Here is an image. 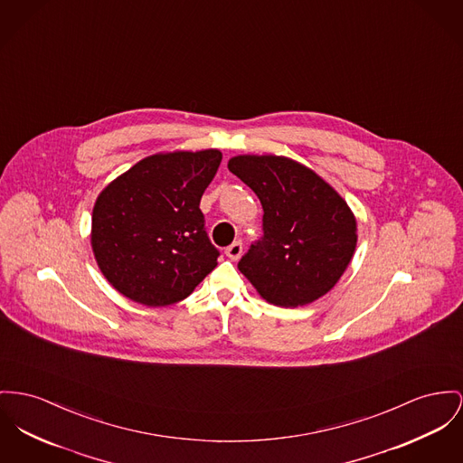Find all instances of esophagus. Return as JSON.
I'll use <instances>...</instances> for the list:
<instances>
[{
	"instance_id": "1",
	"label": "esophagus",
	"mask_w": 463,
	"mask_h": 463,
	"mask_svg": "<svg viewBox=\"0 0 463 463\" xmlns=\"http://www.w3.org/2000/svg\"><path fill=\"white\" fill-rule=\"evenodd\" d=\"M242 250H244V247H242V242L241 241H235L232 246L226 247V256L230 258V260H239L241 258V254H242Z\"/></svg>"
}]
</instances>
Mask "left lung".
Returning a JSON list of instances; mask_svg holds the SVG:
<instances>
[{
  "mask_svg": "<svg viewBox=\"0 0 463 463\" xmlns=\"http://www.w3.org/2000/svg\"><path fill=\"white\" fill-rule=\"evenodd\" d=\"M228 168L263 207V235L239 270L270 304L306 306L328 293L356 247V219L307 166L282 156H237Z\"/></svg>",
  "mask_w": 463,
  "mask_h": 463,
  "instance_id": "obj_1",
  "label": "left lung"
}]
</instances>
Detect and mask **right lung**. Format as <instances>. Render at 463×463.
<instances>
[{"label":"right lung","mask_w":463,"mask_h":463,"mask_svg":"<svg viewBox=\"0 0 463 463\" xmlns=\"http://www.w3.org/2000/svg\"><path fill=\"white\" fill-rule=\"evenodd\" d=\"M221 159L216 149L149 156L99 193L94 258L124 297L170 306L216 269L219 249L207 235L200 200Z\"/></svg>","instance_id":"right-lung-1"}]
</instances>
